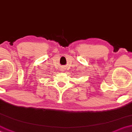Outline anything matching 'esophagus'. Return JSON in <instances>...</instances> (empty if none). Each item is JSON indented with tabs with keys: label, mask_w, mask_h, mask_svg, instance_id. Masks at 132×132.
I'll list each match as a JSON object with an SVG mask.
<instances>
[{
	"label": "esophagus",
	"mask_w": 132,
	"mask_h": 132,
	"mask_svg": "<svg viewBox=\"0 0 132 132\" xmlns=\"http://www.w3.org/2000/svg\"><path fill=\"white\" fill-rule=\"evenodd\" d=\"M61 71H64V70H63V69H61Z\"/></svg>",
	"instance_id": "34e87169"
}]
</instances>
